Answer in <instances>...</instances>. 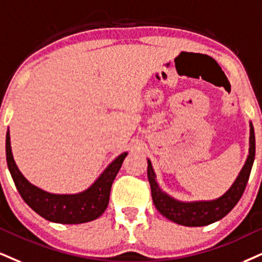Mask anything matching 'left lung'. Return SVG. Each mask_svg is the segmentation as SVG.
Listing matches in <instances>:
<instances>
[{
	"mask_svg": "<svg viewBox=\"0 0 262 262\" xmlns=\"http://www.w3.org/2000/svg\"><path fill=\"white\" fill-rule=\"evenodd\" d=\"M255 159V134L254 126L250 122L249 137V156L247 158L243 169L231 186V188L214 200H199V202H180L172 196L166 194L160 189L156 181V172L149 159L148 161V180L150 183L151 198L153 203L161 215L170 221L188 227H200L221 220L232 209L237 205L243 195L248 180H249L251 167Z\"/></svg>",
	"mask_w": 262,
	"mask_h": 262,
	"instance_id": "1",
	"label": "left lung"
}]
</instances>
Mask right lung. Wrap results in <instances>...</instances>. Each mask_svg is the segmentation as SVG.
I'll use <instances>...</instances> for the list:
<instances>
[{
  "label": "right lung",
  "instance_id": "right-lung-1",
  "mask_svg": "<svg viewBox=\"0 0 262 262\" xmlns=\"http://www.w3.org/2000/svg\"><path fill=\"white\" fill-rule=\"evenodd\" d=\"M127 153H121L109 164L101 176L83 192L76 194H53L31 185L21 175L13 159L9 130L6 135V158L14 185L24 202L48 221L57 224H85L96 220L105 211L109 203L113 181L118 175Z\"/></svg>",
  "mask_w": 262,
  "mask_h": 262
}]
</instances>
